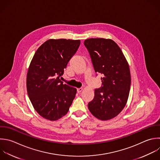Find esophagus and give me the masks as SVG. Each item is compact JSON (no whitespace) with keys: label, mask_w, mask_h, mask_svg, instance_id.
Returning a JSON list of instances; mask_svg holds the SVG:
<instances>
[{"label":"esophagus","mask_w":160,"mask_h":160,"mask_svg":"<svg viewBox=\"0 0 160 160\" xmlns=\"http://www.w3.org/2000/svg\"><path fill=\"white\" fill-rule=\"evenodd\" d=\"M82 90H83V88H78V89H77V91H78V93H80Z\"/></svg>","instance_id":"1"}]
</instances>
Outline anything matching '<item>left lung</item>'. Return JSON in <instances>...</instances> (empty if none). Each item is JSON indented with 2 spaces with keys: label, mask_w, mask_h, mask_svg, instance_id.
I'll return each mask as SVG.
<instances>
[{
  "label": "left lung",
  "mask_w": 160,
  "mask_h": 160,
  "mask_svg": "<svg viewBox=\"0 0 160 160\" xmlns=\"http://www.w3.org/2000/svg\"><path fill=\"white\" fill-rule=\"evenodd\" d=\"M95 72L102 75L101 87L96 89L88 108L101 120L118 115L129 96L131 74L128 62L117 44L111 39L91 38L84 41ZM97 75V74H96Z\"/></svg>",
  "instance_id": "1"
}]
</instances>
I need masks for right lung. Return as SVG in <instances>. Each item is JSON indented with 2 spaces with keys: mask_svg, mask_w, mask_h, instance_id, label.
<instances>
[{
  "mask_svg": "<svg viewBox=\"0 0 160 160\" xmlns=\"http://www.w3.org/2000/svg\"><path fill=\"white\" fill-rule=\"evenodd\" d=\"M80 43V40L49 39L38 48L31 61L28 94L35 110L45 119L62 118L72 104L77 90L64 84L61 76Z\"/></svg>",
  "mask_w": 160,
  "mask_h": 160,
  "instance_id": "obj_1",
  "label": "right lung"
}]
</instances>
